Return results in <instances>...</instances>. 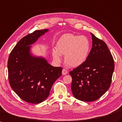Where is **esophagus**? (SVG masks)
Instances as JSON below:
<instances>
[{"mask_svg":"<svg viewBox=\"0 0 122 122\" xmlns=\"http://www.w3.org/2000/svg\"><path fill=\"white\" fill-rule=\"evenodd\" d=\"M68 71L66 69H63L62 70V75H66L68 73Z\"/></svg>","mask_w":122,"mask_h":122,"instance_id":"esophagus-1","label":"esophagus"}]
</instances>
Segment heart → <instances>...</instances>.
Instances as JSON below:
<instances>
[{
    "label": "heart",
    "instance_id": "b5f03b06",
    "mask_svg": "<svg viewBox=\"0 0 122 122\" xmlns=\"http://www.w3.org/2000/svg\"><path fill=\"white\" fill-rule=\"evenodd\" d=\"M91 49L89 39L84 36L66 34L58 39L56 49L52 51L54 60L60 61L61 55H65V61L68 66L76 67L87 60Z\"/></svg>",
    "mask_w": 122,
    "mask_h": 122
}]
</instances>
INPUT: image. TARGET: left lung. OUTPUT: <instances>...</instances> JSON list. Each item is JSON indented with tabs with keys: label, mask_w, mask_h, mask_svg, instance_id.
Listing matches in <instances>:
<instances>
[{
	"label": "left lung",
	"mask_w": 122,
	"mask_h": 122,
	"mask_svg": "<svg viewBox=\"0 0 122 122\" xmlns=\"http://www.w3.org/2000/svg\"><path fill=\"white\" fill-rule=\"evenodd\" d=\"M91 34L92 47L87 60L69 72L73 96L84 102L96 101L106 92L114 69L113 58L106 44Z\"/></svg>",
	"instance_id": "obj_1"
}]
</instances>
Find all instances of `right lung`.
Masks as SVG:
<instances>
[{"mask_svg": "<svg viewBox=\"0 0 122 122\" xmlns=\"http://www.w3.org/2000/svg\"><path fill=\"white\" fill-rule=\"evenodd\" d=\"M48 31L36 30L19 41L10 54L8 78L12 89L22 100L30 103L43 102L50 93L52 85L61 75L62 67H55L45 58L33 57L31 45Z\"/></svg>", "mask_w": 122, "mask_h": 122, "instance_id": "1", "label": "right lung"}]
</instances>
